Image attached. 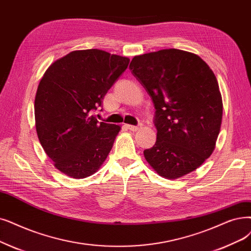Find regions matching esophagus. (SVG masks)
Listing matches in <instances>:
<instances>
[{"instance_id": "esophagus-1", "label": "esophagus", "mask_w": 251, "mask_h": 251, "mask_svg": "<svg viewBox=\"0 0 251 251\" xmlns=\"http://www.w3.org/2000/svg\"><path fill=\"white\" fill-rule=\"evenodd\" d=\"M126 127H127V129L131 130V131H138L139 129H141V125H140V124H139V125H137V126H133V125H126Z\"/></svg>"}]
</instances>
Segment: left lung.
<instances>
[{"mask_svg":"<svg viewBox=\"0 0 251 251\" xmlns=\"http://www.w3.org/2000/svg\"><path fill=\"white\" fill-rule=\"evenodd\" d=\"M129 69L156 108V144L144 151L149 164L168 179L197 169L212 154L223 119L208 64L194 53L163 49L134 56Z\"/></svg>","mask_w":251,"mask_h":251,"instance_id":"left-lung-1","label":"left lung"}]
</instances>
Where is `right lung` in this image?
I'll list each match as a JSON object with an SVG mask.
<instances>
[{"mask_svg":"<svg viewBox=\"0 0 251 251\" xmlns=\"http://www.w3.org/2000/svg\"><path fill=\"white\" fill-rule=\"evenodd\" d=\"M129 61L99 49L77 50L54 61L43 75L35 99L36 129L62 173L85 178L105 161L121 127L99 122L92 112Z\"/></svg>","mask_w":251,"mask_h":251,"instance_id":"add662e5","label":"right lung"}]
</instances>
